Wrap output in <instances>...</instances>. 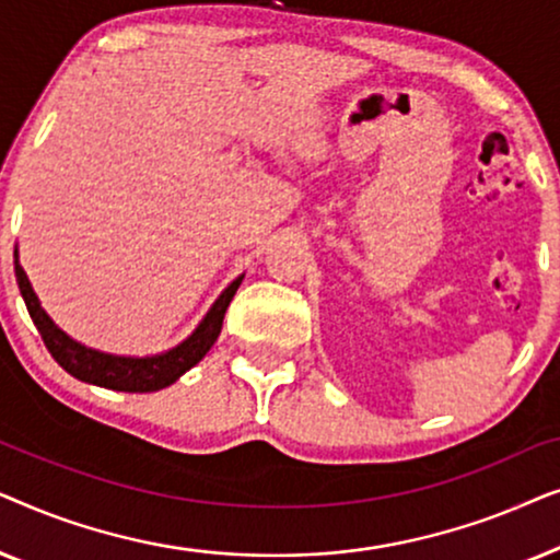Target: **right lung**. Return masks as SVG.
Wrapping results in <instances>:
<instances>
[{"label":"right lung","mask_w":560,"mask_h":560,"mask_svg":"<svg viewBox=\"0 0 560 560\" xmlns=\"http://www.w3.org/2000/svg\"><path fill=\"white\" fill-rule=\"evenodd\" d=\"M14 275H18V285L22 298H25L30 318H33L37 331H40L52 359H56L68 374H73L75 380L106 389H119V393H155V389L173 385L183 372H188L190 366L201 362L206 351H209L213 347V341L219 339L221 324H224V313L242 282V278H236L232 285L219 295V301L211 305L209 313H206L201 326H198L186 341L178 343V347L165 351V354L160 357L132 359L102 354V351L81 347L79 341H73L71 336L60 331V328L48 318V313L40 308V301H37L35 290L30 285L27 275L20 267V262H14Z\"/></svg>","instance_id":"add662e5"}]
</instances>
